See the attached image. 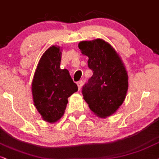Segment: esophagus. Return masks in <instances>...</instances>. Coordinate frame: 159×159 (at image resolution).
Here are the masks:
<instances>
[{
    "mask_svg": "<svg viewBox=\"0 0 159 159\" xmlns=\"http://www.w3.org/2000/svg\"><path fill=\"white\" fill-rule=\"evenodd\" d=\"M77 85H78V89H81V86H82V85H83V81H78L77 82Z\"/></svg>",
    "mask_w": 159,
    "mask_h": 159,
    "instance_id": "34e87169",
    "label": "esophagus"
}]
</instances>
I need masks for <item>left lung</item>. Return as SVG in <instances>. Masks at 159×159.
Returning <instances> with one entry per match:
<instances>
[{"instance_id":"left-lung-1","label":"left lung","mask_w":159,"mask_h":159,"mask_svg":"<svg viewBox=\"0 0 159 159\" xmlns=\"http://www.w3.org/2000/svg\"><path fill=\"white\" fill-rule=\"evenodd\" d=\"M78 48L89 57L88 67L93 75L82 88L84 99L100 117L111 115L123 103L128 77L115 50L103 39L82 41Z\"/></svg>"}]
</instances>
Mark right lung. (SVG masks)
Masks as SVG:
<instances>
[{"instance_id":"right-lung-1","label":"right lung","mask_w":159,"mask_h":159,"mask_svg":"<svg viewBox=\"0 0 159 159\" xmlns=\"http://www.w3.org/2000/svg\"><path fill=\"white\" fill-rule=\"evenodd\" d=\"M61 59L59 47L48 48L39 60L32 82L34 106L48 122H55L63 116L67 98L78 91L69 71L60 68Z\"/></svg>"}]
</instances>
